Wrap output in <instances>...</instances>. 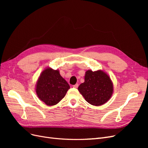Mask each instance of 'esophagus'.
Segmentation results:
<instances>
[{"label": "esophagus", "instance_id": "obj_1", "mask_svg": "<svg viewBox=\"0 0 148 148\" xmlns=\"http://www.w3.org/2000/svg\"><path fill=\"white\" fill-rule=\"evenodd\" d=\"M78 87V83H77L76 84L73 85V88H77Z\"/></svg>", "mask_w": 148, "mask_h": 148}]
</instances>
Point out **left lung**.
I'll list each match as a JSON object with an SVG mask.
<instances>
[{
	"label": "left lung",
	"mask_w": 148,
	"mask_h": 148,
	"mask_svg": "<svg viewBox=\"0 0 148 148\" xmlns=\"http://www.w3.org/2000/svg\"><path fill=\"white\" fill-rule=\"evenodd\" d=\"M78 91L89 104L93 106L104 104L112 95L113 84L104 71L88 70L84 82L78 87Z\"/></svg>",
	"instance_id": "8db88e82"
}]
</instances>
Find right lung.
Returning <instances> with one entry per match:
<instances>
[{
    "label": "right lung",
    "mask_w": 148,
    "mask_h": 148,
    "mask_svg": "<svg viewBox=\"0 0 148 148\" xmlns=\"http://www.w3.org/2000/svg\"><path fill=\"white\" fill-rule=\"evenodd\" d=\"M70 89V86L62 78L59 71L52 69L44 70L36 84V94L47 106H53L60 102Z\"/></svg>",
    "instance_id": "add662e5"
}]
</instances>
